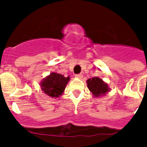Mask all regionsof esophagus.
<instances>
[{
    "mask_svg": "<svg viewBox=\"0 0 147 147\" xmlns=\"http://www.w3.org/2000/svg\"><path fill=\"white\" fill-rule=\"evenodd\" d=\"M76 77L77 78H82L83 77L82 74H78V75H76Z\"/></svg>",
    "mask_w": 147,
    "mask_h": 147,
    "instance_id": "1",
    "label": "esophagus"
}]
</instances>
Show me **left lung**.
I'll return each instance as SVG.
<instances>
[{"instance_id": "obj_1", "label": "left lung", "mask_w": 147, "mask_h": 147, "mask_svg": "<svg viewBox=\"0 0 147 147\" xmlns=\"http://www.w3.org/2000/svg\"><path fill=\"white\" fill-rule=\"evenodd\" d=\"M86 82L90 92L94 98H100L110 92L108 85L98 77L88 78Z\"/></svg>"}]
</instances>
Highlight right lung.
Returning a JSON list of instances; mask_svg holds the SVG:
<instances>
[{
	"instance_id": "right-lung-1",
	"label": "right lung",
	"mask_w": 147,
	"mask_h": 147,
	"mask_svg": "<svg viewBox=\"0 0 147 147\" xmlns=\"http://www.w3.org/2000/svg\"><path fill=\"white\" fill-rule=\"evenodd\" d=\"M70 77H65L57 72H51L40 82V88L42 92L52 98H59L64 93L66 85Z\"/></svg>"
}]
</instances>
